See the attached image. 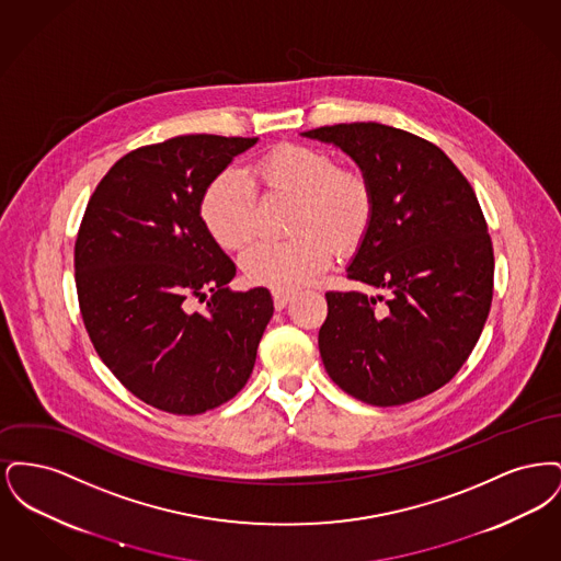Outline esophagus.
<instances>
[{
  "instance_id": "1",
  "label": "esophagus",
  "mask_w": 561,
  "mask_h": 561,
  "mask_svg": "<svg viewBox=\"0 0 561 561\" xmlns=\"http://www.w3.org/2000/svg\"><path fill=\"white\" fill-rule=\"evenodd\" d=\"M290 298H293V293H288V290H273V305L277 311H282L290 302Z\"/></svg>"
}]
</instances>
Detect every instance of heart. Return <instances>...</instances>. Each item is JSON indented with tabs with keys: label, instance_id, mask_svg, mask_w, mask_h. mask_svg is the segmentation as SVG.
<instances>
[{
	"label": "heart",
	"instance_id": "heart-1",
	"mask_svg": "<svg viewBox=\"0 0 561 561\" xmlns=\"http://www.w3.org/2000/svg\"><path fill=\"white\" fill-rule=\"evenodd\" d=\"M268 195L296 202L288 241H261L241 256L252 284L293 290L311 282L330 265L332 245L353 250L366 238L374 218V187L355 168H341L336 158L318 147L279 145L252 165ZM256 195L240 170H225L202 195L199 213L214 241L240 250L254 233Z\"/></svg>",
	"mask_w": 561,
	"mask_h": 561
}]
</instances>
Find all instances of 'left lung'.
<instances>
[{
    "label": "left lung",
    "instance_id": "8db88e82",
    "mask_svg": "<svg viewBox=\"0 0 561 561\" xmlns=\"http://www.w3.org/2000/svg\"><path fill=\"white\" fill-rule=\"evenodd\" d=\"M302 136L343 149L374 187L347 277L378 294L325 293V373L370 405L425 398L462 368L492 305L494 252L476 191L439 147L400 128L355 122Z\"/></svg>",
    "mask_w": 561,
    "mask_h": 561
}]
</instances>
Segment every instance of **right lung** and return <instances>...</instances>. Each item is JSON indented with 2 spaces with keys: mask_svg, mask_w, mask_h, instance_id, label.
<instances>
[{
  "mask_svg": "<svg viewBox=\"0 0 561 561\" xmlns=\"http://www.w3.org/2000/svg\"><path fill=\"white\" fill-rule=\"evenodd\" d=\"M259 138L187 134L115 161L76 240L88 336L138 400L202 414L248 382L273 316L267 288L233 293V261L208 233L202 195ZM209 298L204 312L190 300Z\"/></svg>",
  "mask_w": 561,
  "mask_h": 561,
  "instance_id": "right-lung-1",
  "label": "right lung"
}]
</instances>
